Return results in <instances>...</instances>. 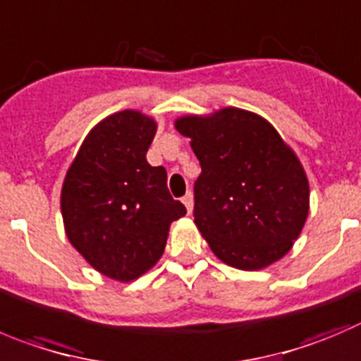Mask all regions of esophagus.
Listing matches in <instances>:
<instances>
[{
    "mask_svg": "<svg viewBox=\"0 0 361 361\" xmlns=\"http://www.w3.org/2000/svg\"><path fill=\"white\" fill-rule=\"evenodd\" d=\"M181 203L185 204V208H187L188 214H192V210H194V196H192L190 192H187L183 196V200H181Z\"/></svg>",
    "mask_w": 361,
    "mask_h": 361,
    "instance_id": "1",
    "label": "esophagus"
}]
</instances>
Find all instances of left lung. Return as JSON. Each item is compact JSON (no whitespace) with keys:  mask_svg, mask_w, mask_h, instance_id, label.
I'll list each match as a JSON object with an SVG mask.
<instances>
[{"mask_svg":"<svg viewBox=\"0 0 361 361\" xmlns=\"http://www.w3.org/2000/svg\"><path fill=\"white\" fill-rule=\"evenodd\" d=\"M174 128L201 165L194 222L212 252L240 271H260L292 249L310 210L295 151L265 117L237 106L187 114Z\"/></svg>","mask_w":361,"mask_h":361,"instance_id":"left-lung-1","label":"left lung"}]
</instances>
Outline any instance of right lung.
Returning a JSON list of instances; mask_svg holds the SVG:
<instances>
[{"label": "right lung", "instance_id": "add662e5", "mask_svg": "<svg viewBox=\"0 0 361 361\" xmlns=\"http://www.w3.org/2000/svg\"><path fill=\"white\" fill-rule=\"evenodd\" d=\"M154 133L157 121L140 110L101 119L83 139L60 192L71 245L99 274L121 283L157 265L171 224L187 214L171 197L164 167L147 164Z\"/></svg>", "mask_w": 361, "mask_h": 361}]
</instances>
